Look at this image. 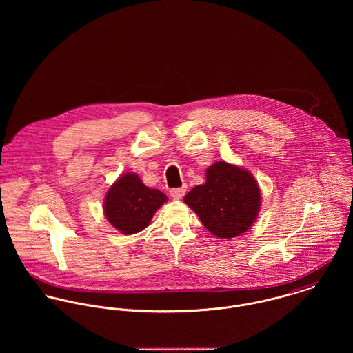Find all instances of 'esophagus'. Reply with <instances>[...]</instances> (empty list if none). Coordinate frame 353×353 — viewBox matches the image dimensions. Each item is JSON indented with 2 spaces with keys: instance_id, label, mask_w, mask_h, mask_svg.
<instances>
[{
  "instance_id": "1",
  "label": "esophagus",
  "mask_w": 353,
  "mask_h": 353,
  "mask_svg": "<svg viewBox=\"0 0 353 353\" xmlns=\"http://www.w3.org/2000/svg\"><path fill=\"white\" fill-rule=\"evenodd\" d=\"M185 193H186V186H182V188H176V189H171V190H170V196H171L172 199H175V200L182 199V197L185 196Z\"/></svg>"
}]
</instances>
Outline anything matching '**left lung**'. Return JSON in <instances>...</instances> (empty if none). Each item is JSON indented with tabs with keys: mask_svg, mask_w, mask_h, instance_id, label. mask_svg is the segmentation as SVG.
<instances>
[{
	"mask_svg": "<svg viewBox=\"0 0 353 353\" xmlns=\"http://www.w3.org/2000/svg\"><path fill=\"white\" fill-rule=\"evenodd\" d=\"M183 201L199 214L208 231L217 238L231 239L252 227L261 193L250 172L217 161L206 170V182L193 188Z\"/></svg>",
	"mask_w": 353,
	"mask_h": 353,
	"instance_id": "obj_1",
	"label": "left lung"
}]
</instances>
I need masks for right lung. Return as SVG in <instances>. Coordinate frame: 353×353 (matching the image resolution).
I'll return each mask as SVG.
<instances>
[{"label":"right lung","instance_id":"right-lung-1","mask_svg":"<svg viewBox=\"0 0 353 353\" xmlns=\"http://www.w3.org/2000/svg\"><path fill=\"white\" fill-rule=\"evenodd\" d=\"M165 201V194L147 188L139 175L128 172L107 192L104 214L117 230L132 235L148 227L154 212Z\"/></svg>","mask_w":353,"mask_h":353}]
</instances>
